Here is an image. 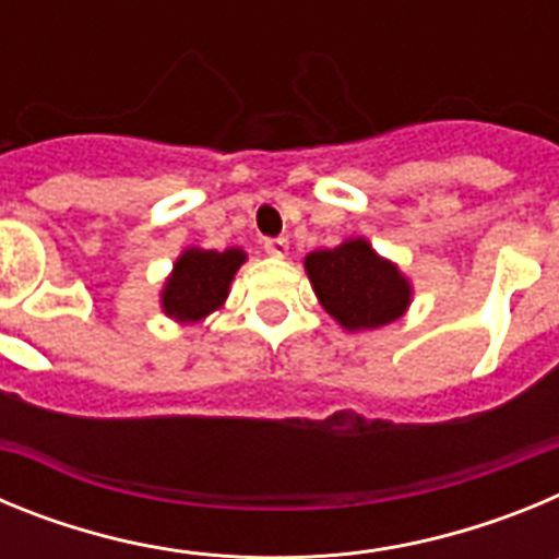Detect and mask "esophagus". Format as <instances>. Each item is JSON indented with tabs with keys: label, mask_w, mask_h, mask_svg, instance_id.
I'll use <instances>...</instances> for the list:
<instances>
[{
	"label": "esophagus",
	"mask_w": 559,
	"mask_h": 559,
	"mask_svg": "<svg viewBox=\"0 0 559 559\" xmlns=\"http://www.w3.org/2000/svg\"><path fill=\"white\" fill-rule=\"evenodd\" d=\"M271 257H288V240L285 237H269L263 246Z\"/></svg>",
	"instance_id": "34e87169"
}]
</instances>
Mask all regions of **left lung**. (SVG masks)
I'll list each match as a JSON object with an SVG mask.
<instances>
[{
    "mask_svg": "<svg viewBox=\"0 0 559 559\" xmlns=\"http://www.w3.org/2000/svg\"><path fill=\"white\" fill-rule=\"evenodd\" d=\"M313 294L347 333L397 322L414 299L412 280L372 249L367 237H347L335 249L305 257Z\"/></svg>",
    "mask_w": 559,
    "mask_h": 559,
    "instance_id": "1",
    "label": "left lung"
}]
</instances>
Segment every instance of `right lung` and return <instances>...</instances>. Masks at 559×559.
<instances>
[{"label":"right lung","instance_id":"right-lung-1","mask_svg":"<svg viewBox=\"0 0 559 559\" xmlns=\"http://www.w3.org/2000/svg\"><path fill=\"white\" fill-rule=\"evenodd\" d=\"M246 260H249L246 251L237 246L224 251L187 246L176 257L173 271L159 290L162 313L181 324L204 322L206 316L224 308L231 280Z\"/></svg>","mask_w":559,"mask_h":559}]
</instances>
